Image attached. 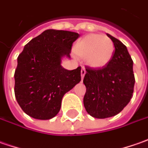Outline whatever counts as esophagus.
<instances>
[{
  "label": "esophagus",
  "instance_id": "1",
  "mask_svg": "<svg viewBox=\"0 0 148 148\" xmlns=\"http://www.w3.org/2000/svg\"><path fill=\"white\" fill-rule=\"evenodd\" d=\"M85 74H86V70H85V69L83 68V69H81V78H82V79L84 78V75H85Z\"/></svg>",
  "mask_w": 148,
  "mask_h": 148
}]
</instances>
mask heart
Wrapping results in <instances>:
<instances>
[{"mask_svg": "<svg viewBox=\"0 0 148 148\" xmlns=\"http://www.w3.org/2000/svg\"><path fill=\"white\" fill-rule=\"evenodd\" d=\"M115 51L111 39L101 34L92 33L79 39L74 47V55L84 59L88 66L100 69L103 68L112 59Z\"/></svg>", "mask_w": 148, "mask_h": 148, "instance_id": "heart-1", "label": "heart"}]
</instances>
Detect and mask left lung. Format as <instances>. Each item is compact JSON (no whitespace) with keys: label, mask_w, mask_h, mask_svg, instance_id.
<instances>
[{"label":"left lung","mask_w":148,"mask_h":148,"mask_svg":"<svg viewBox=\"0 0 148 148\" xmlns=\"http://www.w3.org/2000/svg\"><path fill=\"white\" fill-rule=\"evenodd\" d=\"M113 42L112 59L103 68L86 66L84 105L94 118L105 119L119 114L130 101L134 88L133 60L120 40L107 33Z\"/></svg>","instance_id":"8db88e82"}]
</instances>
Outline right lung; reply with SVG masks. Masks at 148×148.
I'll list each match as a JSON object with an SVG mask.
<instances>
[{
    "label": "right lung",
    "mask_w": 148,
    "mask_h": 148,
    "mask_svg": "<svg viewBox=\"0 0 148 148\" xmlns=\"http://www.w3.org/2000/svg\"><path fill=\"white\" fill-rule=\"evenodd\" d=\"M74 32L47 29L24 46L14 72V95L21 109L38 120L58 114L64 95L81 81V67L68 70L61 59L70 58Z\"/></svg>",
    "instance_id": "add662e5"
}]
</instances>
